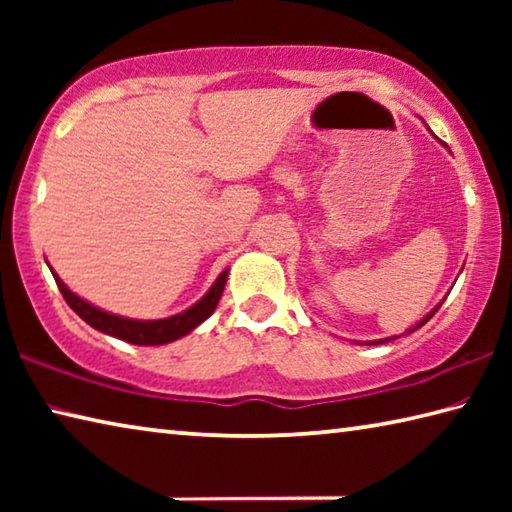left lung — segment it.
Returning <instances> with one entry per match:
<instances>
[{
  "label": "left lung",
  "mask_w": 512,
  "mask_h": 512,
  "mask_svg": "<svg viewBox=\"0 0 512 512\" xmlns=\"http://www.w3.org/2000/svg\"><path fill=\"white\" fill-rule=\"evenodd\" d=\"M440 305H443V302H440ZM440 305H438V307H433V309L429 311V314L424 316L418 325H413V329H409V332H406V334H411V332H415V329H420L424 323H427V320H429L433 314H436V311L440 309ZM388 341H395V336H388V339H379V341H370V343H372V345H377V343H388Z\"/></svg>",
  "instance_id": "8db88e82"
}]
</instances>
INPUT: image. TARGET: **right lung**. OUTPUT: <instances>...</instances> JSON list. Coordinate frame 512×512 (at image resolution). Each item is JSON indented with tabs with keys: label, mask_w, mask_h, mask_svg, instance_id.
Returning a JSON list of instances; mask_svg holds the SVG:
<instances>
[{
	"label": "right lung",
	"mask_w": 512,
	"mask_h": 512,
	"mask_svg": "<svg viewBox=\"0 0 512 512\" xmlns=\"http://www.w3.org/2000/svg\"><path fill=\"white\" fill-rule=\"evenodd\" d=\"M54 280L58 284L60 293H63L67 305L72 307L90 327L99 329V332H103V334L115 336V339L133 343V345H164V343L183 339L185 334H189L192 329L201 325L203 320L212 316V311L216 309V305H219L221 293L225 289L228 268H225V271L216 277V282L212 284L210 291H207L205 296L196 302V305H192L185 311H180V314H176V316L160 318V320H135V318L108 314V311L90 305V302H85L83 298L76 296V293L69 291L67 284L60 280L56 273H54Z\"/></svg>",
	"instance_id": "right-lung-1"
}]
</instances>
